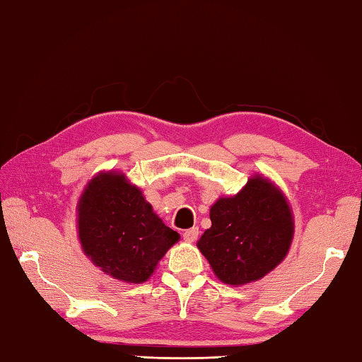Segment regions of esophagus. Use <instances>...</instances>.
<instances>
[{
  "instance_id": "esophagus-1",
  "label": "esophagus",
  "mask_w": 362,
  "mask_h": 362,
  "mask_svg": "<svg viewBox=\"0 0 362 362\" xmlns=\"http://www.w3.org/2000/svg\"><path fill=\"white\" fill-rule=\"evenodd\" d=\"M198 235H199V230L196 228V226H193V228H188L183 231V240H185L187 243H194L196 240H198Z\"/></svg>"
}]
</instances>
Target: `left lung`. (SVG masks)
I'll return each mask as SVG.
<instances>
[{"mask_svg": "<svg viewBox=\"0 0 362 362\" xmlns=\"http://www.w3.org/2000/svg\"><path fill=\"white\" fill-rule=\"evenodd\" d=\"M209 216L212 225L198 249L225 284L259 281L289 252L292 211L284 193L262 175L250 177L238 194L218 198Z\"/></svg>", "mask_w": 362, "mask_h": 362, "instance_id": "obj_1", "label": "left lung"}]
</instances>
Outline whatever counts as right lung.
Returning <instances> with one entry per match:
<instances>
[{
	"label": "right lung",
	"mask_w": 362,
	"mask_h": 362,
	"mask_svg": "<svg viewBox=\"0 0 362 362\" xmlns=\"http://www.w3.org/2000/svg\"><path fill=\"white\" fill-rule=\"evenodd\" d=\"M78 238L103 273L140 284L180 235L153 212L140 188L110 170L97 174L78 201Z\"/></svg>",
	"instance_id": "1"
}]
</instances>
